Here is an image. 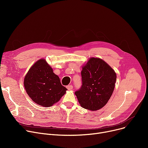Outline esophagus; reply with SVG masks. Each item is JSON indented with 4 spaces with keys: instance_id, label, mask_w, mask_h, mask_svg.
Segmentation results:
<instances>
[{
    "instance_id": "obj_1",
    "label": "esophagus",
    "mask_w": 148,
    "mask_h": 148,
    "mask_svg": "<svg viewBox=\"0 0 148 148\" xmlns=\"http://www.w3.org/2000/svg\"><path fill=\"white\" fill-rule=\"evenodd\" d=\"M66 88L70 90H72L73 89V85H68V86H66Z\"/></svg>"
}]
</instances>
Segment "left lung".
I'll return each mask as SVG.
<instances>
[{
	"label": "left lung",
	"instance_id": "8db88e82",
	"mask_svg": "<svg viewBox=\"0 0 148 148\" xmlns=\"http://www.w3.org/2000/svg\"><path fill=\"white\" fill-rule=\"evenodd\" d=\"M82 85L75 95L80 106L95 111L103 107L114 89L116 74L100 58H91L82 67Z\"/></svg>",
	"mask_w": 148,
	"mask_h": 148
}]
</instances>
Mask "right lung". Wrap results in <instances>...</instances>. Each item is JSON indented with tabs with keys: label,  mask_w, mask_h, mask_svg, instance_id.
Segmentation results:
<instances>
[{
	"label": "right lung",
	"mask_w": 148,
	"mask_h": 148,
	"mask_svg": "<svg viewBox=\"0 0 148 148\" xmlns=\"http://www.w3.org/2000/svg\"><path fill=\"white\" fill-rule=\"evenodd\" d=\"M24 86L34 102L47 107L58 102L67 90L44 59L38 60L29 69L25 77Z\"/></svg>",
	"instance_id": "obj_1"
}]
</instances>
